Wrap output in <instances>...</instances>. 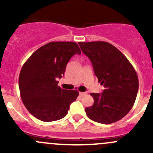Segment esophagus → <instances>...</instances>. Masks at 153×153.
I'll list each match as a JSON object with an SVG mask.
<instances>
[{"label":"esophagus","mask_w":153,"mask_h":153,"mask_svg":"<svg viewBox=\"0 0 153 153\" xmlns=\"http://www.w3.org/2000/svg\"><path fill=\"white\" fill-rule=\"evenodd\" d=\"M86 92H79V95H81V96H83V95H86Z\"/></svg>","instance_id":"1"}]
</instances>
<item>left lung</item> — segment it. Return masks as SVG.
<instances>
[{"label": "left lung", "mask_w": 153, "mask_h": 153, "mask_svg": "<svg viewBox=\"0 0 153 153\" xmlns=\"http://www.w3.org/2000/svg\"><path fill=\"white\" fill-rule=\"evenodd\" d=\"M89 58L95 75L104 85L102 93H91L93 105L85 109L91 120L104 124L116 122L130 111L138 91L135 69L121 51L105 41L78 43Z\"/></svg>", "instance_id": "left-lung-1"}]
</instances>
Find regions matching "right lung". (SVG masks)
Masks as SVG:
<instances>
[{
	"instance_id": "add662e5",
	"label": "right lung",
	"mask_w": 153,
	"mask_h": 153,
	"mask_svg": "<svg viewBox=\"0 0 153 153\" xmlns=\"http://www.w3.org/2000/svg\"><path fill=\"white\" fill-rule=\"evenodd\" d=\"M81 52L75 42H50L37 49L24 63L19 75V89L24 106L38 119L57 121L67 115L78 96L77 90L58 86L68 61Z\"/></svg>"
}]
</instances>
